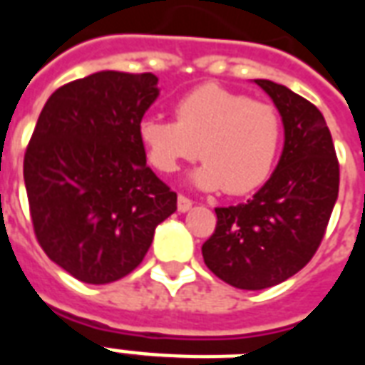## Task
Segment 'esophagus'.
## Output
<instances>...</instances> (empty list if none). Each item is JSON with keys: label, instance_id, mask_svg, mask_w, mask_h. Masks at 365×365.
Instances as JSON below:
<instances>
[{"label": "esophagus", "instance_id": "esophagus-1", "mask_svg": "<svg viewBox=\"0 0 365 365\" xmlns=\"http://www.w3.org/2000/svg\"><path fill=\"white\" fill-rule=\"evenodd\" d=\"M191 205H193V201H191L190 197H185V195H178V211H180V213L190 211Z\"/></svg>", "mask_w": 365, "mask_h": 365}]
</instances>
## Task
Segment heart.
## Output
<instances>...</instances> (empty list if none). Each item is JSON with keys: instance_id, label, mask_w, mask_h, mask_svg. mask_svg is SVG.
Instances as JSON below:
<instances>
[{"instance_id": "heart-1", "label": "heart", "mask_w": 365, "mask_h": 365, "mask_svg": "<svg viewBox=\"0 0 365 365\" xmlns=\"http://www.w3.org/2000/svg\"><path fill=\"white\" fill-rule=\"evenodd\" d=\"M136 133L162 174L201 156L205 162L191 175L197 187L242 195L269 178L283 128L274 105L205 83L175 101L174 120L144 117Z\"/></svg>"}]
</instances>
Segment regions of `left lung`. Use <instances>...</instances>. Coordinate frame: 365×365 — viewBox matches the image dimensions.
<instances>
[{
  "instance_id": "obj_1",
  "label": "left lung",
  "mask_w": 365,
  "mask_h": 365,
  "mask_svg": "<svg viewBox=\"0 0 365 365\" xmlns=\"http://www.w3.org/2000/svg\"><path fill=\"white\" fill-rule=\"evenodd\" d=\"M282 115V158L246 203L217 207L201 252L207 268L238 289H266L305 268L321 246L338 197L336 152L322 113L269 80H254Z\"/></svg>"
}]
</instances>
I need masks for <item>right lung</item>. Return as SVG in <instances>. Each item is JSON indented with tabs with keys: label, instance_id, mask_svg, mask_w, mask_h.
<instances>
[{
	"label": "right lung",
	"instance_id": "right-lung-1",
	"mask_svg": "<svg viewBox=\"0 0 365 365\" xmlns=\"http://www.w3.org/2000/svg\"><path fill=\"white\" fill-rule=\"evenodd\" d=\"M158 78L97 72L54 91L29 140L23 178L36 240L76 279L117 282L143 262L178 195L146 166L138 123Z\"/></svg>",
	"mask_w": 365,
	"mask_h": 365
}]
</instances>
